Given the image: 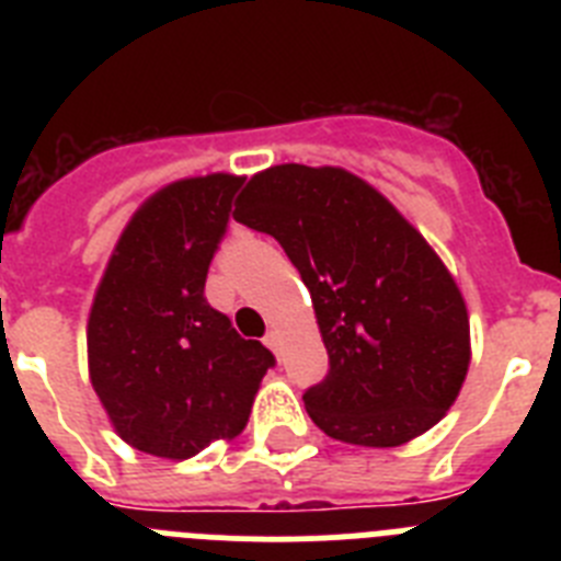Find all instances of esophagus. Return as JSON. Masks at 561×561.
Masks as SVG:
<instances>
[{
  "instance_id": "1",
  "label": "esophagus",
  "mask_w": 561,
  "mask_h": 561,
  "mask_svg": "<svg viewBox=\"0 0 561 561\" xmlns=\"http://www.w3.org/2000/svg\"><path fill=\"white\" fill-rule=\"evenodd\" d=\"M266 345H270V348L277 354V351H280V331L272 329L270 334H266Z\"/></svg>"
}]
</instances>
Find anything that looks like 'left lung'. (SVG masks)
<instances>
[{
    "mask_svg": "<svg viewBox=\"0 0 561 561\" xmlns=\"http://www.w3.org/2000/svg\"><path fill=\"white\" fill-rule=\"evenodd\" d=\"M232 219L270 232L311 295L329 374L306 413L342 444L401 447L463 388L472 345L455 277L374 185L345 168L255 173Z\"/></svg>",
    "mask_w": 561,
    "mask_h": 561,
    "instance_id": "obj_1",
    "label": "left lung"
}]
</instances>
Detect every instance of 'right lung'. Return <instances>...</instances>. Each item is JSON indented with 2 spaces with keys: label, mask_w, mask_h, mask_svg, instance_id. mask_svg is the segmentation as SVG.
I'll return each mask as SVG.
<instances>
[{
  "label": "right lung",
  "mask_w": 561,
  "mask_h": 561,
  "mask_svg": "<svg viewBox=\"0 0 561 561\" xmlns=\"http://www.w3.org/2000/svg\"><path fill=\"white\" fill-rule=\"evenodd\" d=\"M244 176H187L123 227L89 309V379L128 447L187 460L250 421L275 356L205 300L213 252Z\"/></svg>",
  "instance_id": "right-lung-1"
}]
</instances>
